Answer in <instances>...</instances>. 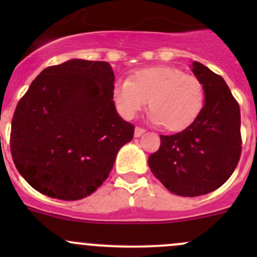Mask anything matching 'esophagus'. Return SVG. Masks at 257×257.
I'll list each match as a JSON object with an SVG mask.
<instances>
[{
    "mask_svg": "<svg viewBox=\"0 0 257 257\" xmlns=\"http://www.w3.org/2000/svg\"><path fill=\"white\" fill-rule=\"evenodd\" d=\"M144 133H145V129L141 128V126H137L136 131H134V137H136V138H139V137L143 136Z\"/></svg>",
    "mask_w": 257,
    "mask_h": 257,
    "instance_id": "esophagus-1",
    "label": "esophagus"
}]
</instances>
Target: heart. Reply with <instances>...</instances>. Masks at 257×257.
Instances as JSON below:
<instances>
[{
    "label": "heart",
    "mask_w": 257,
    "mask_h": 257,
    "mask_svg": "<svg viewBox=\"0 0 257 257\" xmlns=\"http://www.w3.org/2000/svg\"><path fill=\"white\" fill-rule=\"evenodd\" d=\"M113 99L119 113L132 119L149 100L152 120L167 131L180 132L195 121L204 107L205 93L196 77L174 67H152L129 79L114 83Z\"/></svg>",
    "instance_id": "obj_1"
}]
</instances>
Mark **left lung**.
I'll return each mask as SVG.
<instances>
[{"label":"left lung","instance_id":"left-lung-1","mask_svg":"<svg viewBox=\"0 0 257 257\" xmlns=\"http://www.w3.org/2000/svg\"><path fill=\"white\" fill-rule=\"evenodd\" d=\"M205 102L198 118L183 132L160 136V148L148 165L163 185L180 196L216 190L234 173L241 154L240 107L224 78L199 62L191 64Z\"/></svg>","mask_w":257,"mask_h":257}]
</instances>
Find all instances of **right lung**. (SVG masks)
<instances>
[{
	"label": "right lung",
	"instance_id": "right-lung-1",
	"mask_svg": "<svg viewBox=\"0 0 257 257\" xmlns=\"http://www.w3.org/2000/svg\"><path fill=\"white\" fill-rule=\"evenodd\" d=\"M108 62L69 59L43 69L18 102L11 153L25 180L43 195L79 200L108 178L134 125L113 100Z\"/></svg>",
	"mask_w": 257,
	"mask_h": 257
}]
</instances>
